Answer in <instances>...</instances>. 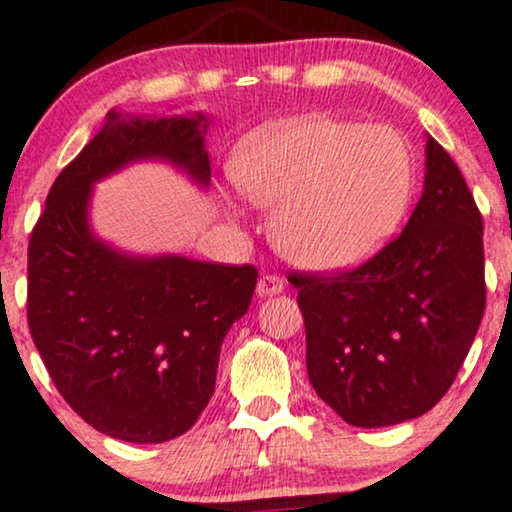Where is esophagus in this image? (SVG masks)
<instances>
[{
    "label": "esophagus",
    "mask_w": 512,
    "mask_h": 512,
    "mask_svg": "<svg viewBox=\"0 0 512 512\" xmlns=\"http://www.w3.org/2000/svg\"><path fill=\"white\" fill-rule=\"evenodd\" d=\"M285 290V281L276 274H262L260 281H257V295L260 297H271L278 295V292Z\"/></svg>",
    "instance_id": "34e87169"
}]
</instances>
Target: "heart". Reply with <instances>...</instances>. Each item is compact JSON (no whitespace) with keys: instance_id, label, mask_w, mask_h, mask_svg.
I'll return each instance as SVG.
<instances>
[{"instance_id":"obj_1","label":"heart","mask_w":512,"mask_h":512,"mask_svg":"<svg viewBox=\"0 0 512 512\" xmlns=\"http://www.w3.org/2000/svg\"><path fill=\"white\" fill-rule=\"evenodd\" d=\"M231 177L255 206L276 208L271 236L290 262L339 271L370 260L398 231L414 163L393 128L318 114L245 135Z\"/></svg>"}]
</instances>
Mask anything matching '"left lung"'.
Instances as JSON below:
<instances>
[{
    "label": "left lung",
    "instance_id": "1",
    "mask_svg": "<svg viewBox=\"0 0 512 512\" xmlns=\"http://www.w3.org/2000/svg\"><path fill=\"white\" fill-rule=\"evenodd\" d=\"M306 372L346 424L417 419L454 384L485 313L482 215L438 140L403 234L349 271H292Z\"/></svg>",
    "mask_w": 512,
    "mask_h": 512
}]
</instances>
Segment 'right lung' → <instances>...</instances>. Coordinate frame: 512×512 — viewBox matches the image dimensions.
<instances>
[{
    "label": "right lung",
    "instance_id": "obj_1",
    "mask_svg": "<svg viewBox=\"0 0 512 512\" xmlns=\"http://www.w3.org/2000/svg\"><path fill=\"white\" fill-rule=\"evenodd\" d=\"M201 114L147 119L109 109L60 170L27 245V325L65 403L109 438L187 433L215 391L229 327L248 311L252 264L128 257L88 229L91 185L126 163L168 159L210 182Z\"/></svg>",
    "mask_w": 512,
    "mask_h": 512
}]
</instances>
